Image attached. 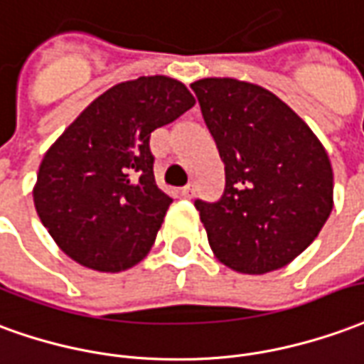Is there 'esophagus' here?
Segmentation results:
<instances>
[{"instance_id": "obj_1", "label": "esophagus", "mask_w": 364, "mask_h": 364, "mask_svg": "<svg viewBox=\"0 0 364 364\" xmlns=\"http://www.w3.org/2000/svg\"><path fill=\"white\" fill-rule=\"evenodd\" d=\"M194 192H196L194 184H186V186H184V188H182V190H180V194L184 196V198H188V200H190V198L194 196Z\"/></svg>"}]
</instances>
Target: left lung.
<instances>
[{
	"label": "left lung",
	"instance_id": "obj_1",
	"mask_svg": "<svg viewBox=\"0 0 364 364\" xmlns=\"http://www.w3.org/2000/svg\"><path fill=\"white\" fill-rule=\"evenodd\" d=\"M225 164L215 203L196 200L213 255L243 274L290 264L333 210V170L306 121L262 86L235 78L190 84Z\"/></svg>",
	"mask_w": 364,
	"mask_h": 364
}]
</instances>
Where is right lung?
<instances>
[{
  "instance_id": "right-lung-1",
  "label": "right lung",
  "mask_w": 364,
  "mask_h": 364,
  "mask_svg": "<svg viewBox=\"0 0 364 364\" xmlns=\"http://www.w3.org/2000/svg\"><path fill=\"white\" fill-rule=\"evenodd\" d=\"M194 104L168 76L127 80L97 95L50 145L33 200L72 260L121 272L145 259L172 203L154 182L149 139Z\"/></svg>"
}]
</instances>
